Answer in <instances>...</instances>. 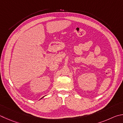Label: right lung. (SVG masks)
<instances>
[{
  "mask_svg": "<svg viewBox=\"0 0 123 123\" xmlns=\"http://www.w3.org/2000/svg\"><path fill=\"white\" fill-rule=\"evenodd\" d=\"M42 98H43V97H42Z\"/></svg>",
  "mask_w": 123,
  "mask_h": 123,
  "instance_id": "right-lung-1",
  "label": "right lung"
}]
</instances>
